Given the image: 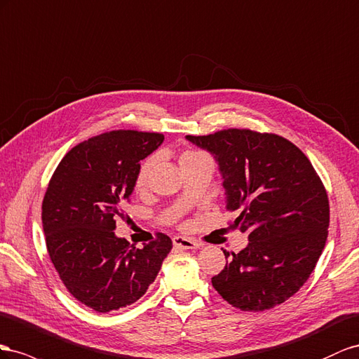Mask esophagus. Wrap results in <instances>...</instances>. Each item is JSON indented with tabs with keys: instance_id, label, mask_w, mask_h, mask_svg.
Masks as SVG:
<instances>
[{
	"instance_id": "34e87169",
	"label": "esophagus",
	"mask_w": 359,
	"mask_h": 359,
	"mask_svg": "<svg viewBox=\"0 0 359 359\" xmlns=\"http://www.w3.org/2000/svg\"><path fill=\"white\" fill-rule=\"evenodd\" d=\"M172 243H174V247L183 248V250H196V248L201 247L200 241L192 239V238H183V236H174Z\"/></svg>"
}]
</instances>
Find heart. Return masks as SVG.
<instances>
[{
    "label": "heart",
    "mask_w": 359,
    "mask_h": 359,
    "mask_svg": "<svg viewBox=\"0 0 359 359\" xmlns=\"http://www.w3.org/2000/svg\"><path fill=\"white\" fill-rule=\"evenodd\" d=\"M197 155H201V151H194V150H188L185 153H182L180 159L183 158H188V156H197ZM153 167H155V158L150 156L147 159H144L141 162V165L138 168V172H137V177H135V187L138 189H142L149 182V177H150V172L153 170Z\"/></svg>",
    "instance_id": "heart-1"
}]
</instances>
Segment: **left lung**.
I'll return each mask as SVG.
<instances>
[{"label":"left lung","instance_id":"obj_1","mask_svg":"<svg viewBox=\"0 0 359 359\" xmlns=\"http://www.w3.org/2000/svg\"><path fill=\"white\" fill-rule=\"evenodd\" d=\"M213 153L224 177L231 229L248 247L224 251V269L212 278L222 298L242 311H264L287 301L316 268L330 225V200L310 159L292 141L271 132L224 129L187 137Z\"/></svg>","mask_w":359,"mask_h":359}]
</instances>
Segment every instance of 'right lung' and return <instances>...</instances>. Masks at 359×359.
<instances>
[{"label":"right lung","mask_w":359,"mask_h":359,"mask_svg":"<svg viewBox=\"0 0 359 359\" xmlns=\"http://www.w3.org/2000/svg\"><path fill=\"white\" fill-rule=\"evenodd\" d=\"M162 141L159 132H105L70 149L49 180L42 203L49 259L67 292L97 313L137 302L172 248L161 231L141 250L114 234L140 161Z\"/></svg>","instance_id":"obj_1"}]
</instances>
